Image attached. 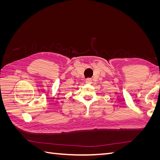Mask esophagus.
<instances>
[{"instance_id":"34e87169","label":"esophagus","mask_w":160,"mask_h":160,"mask_svg":"<svg viewBox=\"0 0 160 160\" xmlns=\"http://www.w3.org/2000/svg\"><path fill=\"white\" fill-rule=\"evenodd\" d=\"M85 82L87 83H88V84H91V83H92V79H91V78H88V79H86V80H85Z\"/></svg>"}]
</instances>
